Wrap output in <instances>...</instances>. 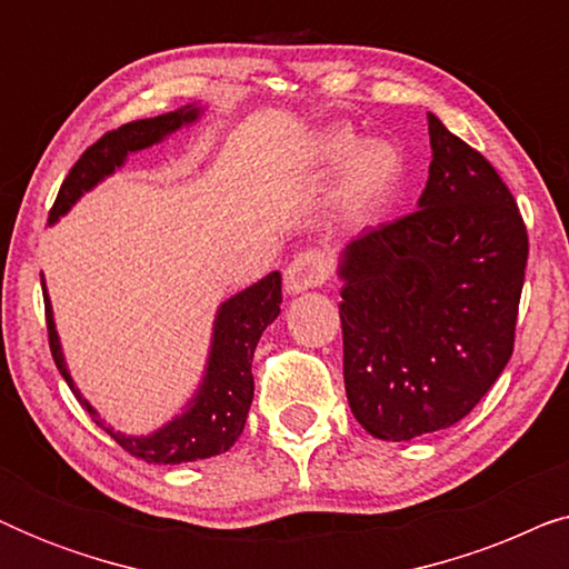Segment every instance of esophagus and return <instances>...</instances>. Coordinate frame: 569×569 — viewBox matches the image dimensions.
Here are the masks:
<instances>
[{"label":"esophagus","instance_id":"obj_1","mask_svg":"<svg viewBox=\"0 0 569 569\" xmlns=\"http://www.w3.org/2000/svg\"><path fill=\"white\" fill-rule=\"evenodd\" d=\"M331 274V259L326 251L310 248L302 251L290 261V267L284 269V287L287 292H306L313 287H321Z\"/></svg>","mask_w":569,"mask_h":569}]
</instances>
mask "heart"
Listing matches in <instances>:
<instances>
[{"instance_id": "obj_1", "label": "heart", "mask_w": 569, "mask_h": 569, "mask_svg": "<svg viewBox=\"0 0 569 569\" xmlns=\"http://www.w3.org/2000/svg\"><path fill=\"white\" fill-rule=\"evenodd\" d=\"M318 158L326 166L345 163V176H341V193L352 207H368L380 193L388 191L399 173V154L391 144L386 142H362L349 131H329L318 142Z\"/></svg>"}]
</instances>
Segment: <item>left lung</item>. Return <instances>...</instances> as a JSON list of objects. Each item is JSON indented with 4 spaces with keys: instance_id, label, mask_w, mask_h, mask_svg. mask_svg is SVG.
I'll list each match as a JSON object with an SVG mask.
<instances>
[{
    "instance_id": "8db88e82",
    "label": "left lung",
    "mask_w": 569,
    "mask_h": 569,
    "mask_svg": "<svg viewBox=\"0 0 569 569\" xmlns=\"http://www.w3.org/2000/svg\"><path fill=\"white\" fill-rule=\"evenodd\" d=\"M430 121L419 209L345 248V388L380 440L446 430L508 365L528 261L520 209L485 154Z\"/></svg>"
}]
</instances>
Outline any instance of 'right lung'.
<instances>
[{
    "instance_id": "add662e5",
    "label": "right lung",
    "mask_w": 569,
    "mask_h": 569,
    "mask_svg": "<svg viewBox=\"0 0 569 569\" xmlns=\"http://www.w3.org/2000/svg\"><path fill=\"white\" fill-rule=\"evenodd\" d=\"M199 119V108L186 106L178 111L154 116V119H142L123 123V127L106 131L96 144H90L82 152V158L74 162L69 176L61 183L59 197L53 201L49 222H57L59 214L69 212V207L90 191L98 181L111 176L116 168L123 166L129 152L144 150V147L158 144L162 137L170 131L181 129L183 123ZM43 284V279H41ZM43 302H46V329H49V347L51 357L57 362L61 378L72 388L77 401L82 403L84 411L92 417L98 427H106L98 411L90 407L88 399H82L80 391L74 388V380L69 376L64 355L57 337V326H53V313L49 295L43 284ZM282 306V274L271 271L238 292L236 298L222 302L220 313L214 321L212 352H209L207 372L201 380L197 396H193L189 409L178 415L173 422L160 427L158 432L147 435V438H134V435L113 432L106 427V432L119 442V446L134 458H142L147 463H186L199 461V458L220 456L232 448V442L240 438L246 427L248 409L253 401V349L259 345L261 333L267 326L279 316Z\"/></svg>"
}]
</instances>
